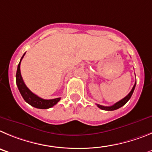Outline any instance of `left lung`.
<instances>
[{
    "instance_id": "1",
    "label": "left lung",
    "mask_w": 152,
    "mask_h": 152,
    "mask_svg": "<svg viewBox=\"0 0 152 152\" xmlns=\"http://www.w3.org/2000/svg\"><path fill=\"white\" fill-rule=\"evenodd\" d=\"M136 83H135V85L133 86V87H132V90L130 91V92H129V94L125 97V98H124L122 100L119 101L118 102L115 103L113 105H112V106L106 107V106H102V105H100V104H97V106H98L100 109H102V110H114L120 108V107L124 106V105L126 103L129 99H130L131 96H132V93H133L134 91V89H135V87H136Z\"/></svg>"
}]
</instances>
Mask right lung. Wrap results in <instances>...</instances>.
Here are the masks:
<instances>
[{
    "label": "right lung",
    "instance_id": "1",
    "mask_svg": "<svg viewBox=\"0 0 152 152\" xmlns=\"http://www.w3.org/2000/svg\"><path fill=\"white\" fill-rule=\"evenodd\" d=\"M25 54L26 53L21 57L20 63L18 64V66H17V70H16V81L19 91H20L23 99L26 101V102L29 104L31 106L39 109L50 108V107L55 105L57 102H59L60 100H61V98L50 100L43 99V98H40V97L37 96L36 95H35L34 93H32V91L27 88V86H26V84L23 82V78H22L21 76V73H20V63H21L22 59H23Z\"/></svg>",
    "mask_w": 152,
    "mask_h": 152
}]
</instances>
